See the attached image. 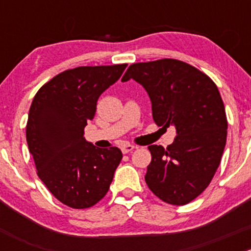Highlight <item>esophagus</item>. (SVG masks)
Wrapping results in <instances>:
<instances>
[{
    "instance_id": "obj_1",
    "label": "esophagus",
    "mask_w": 251,
    "mask_h": 251,
    "mask_svg": "<svg viewBox=\"0 0 251 251\" xmlns=\"http://www.w3.org/2000/svg\"><path fill=\"white\" fill-rule=\"evenodd\" d=\"M136 147L132 146V144H124V146L121 147V151H123L124 154H127L130 153V151H132Z\"/></svg>"
}]
</instances>
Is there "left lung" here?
<instances>
[{
  "instance_id": "8db88e82",
  "label": "left lung",
  "mask_w": 251,
  "mask_h": 251,
  "mask_svg": "<svg viewBox=\"0 0 251 251\" xmlns=\"http://www.w3.org/2000/svg\"><path fill=\"white\" fill-rule=\"evenodd\" d=\"M141 83L158 126L176 127L166 147L149 146L144 179L163 201L188 204L209 186L226 146L227 118L219 88L206 74L177 59L136 63L121 81Z\"/></svg>"
}]
</instances>
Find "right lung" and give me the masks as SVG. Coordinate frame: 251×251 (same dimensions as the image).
Here are the masks:
<instances>
[{
    "mask_svg": "<svg viewBox=\"0 0 251 251\" xmlns=\"http://www.w3.org/2000/svg\"><path fill=\"white\" fill-rule=\"evenodd\" d=\"M127 64L78 67L45 83L32 100L26 142L48 191L73 209H86L107 194L123 159L116 147L100 149L83 137L100 96Z\"/></svg>",
    "mask_w": 251,
    "mask_h": 251,
    "instance_id": "1",
    "label": "right lung"
}]
</instances>
